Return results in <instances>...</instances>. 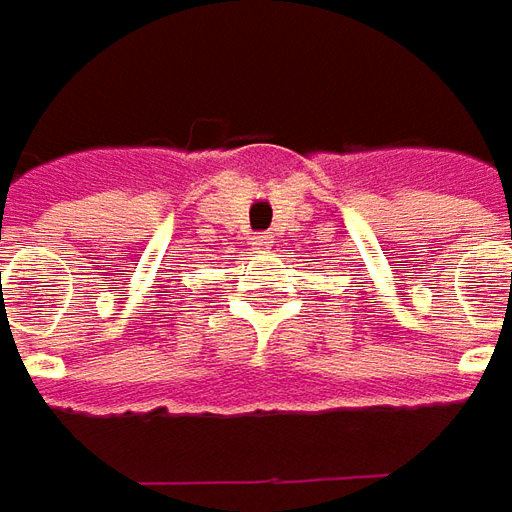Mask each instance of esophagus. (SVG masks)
Here are the masks:
<instances>
[{
    "instance_id": "obj_1",
    "label": "esophagus",
    "mask_w": 512,
    "mask_h": 512,
    "mask_svg": "<svg viewBox=\"0 0 512 512\" xmlns=\"http://www.w3.org/2000/svg\"><path fill=\"white\" fill-rule=\"evenodd\" d=\"M253 245H256V250H267L270 245H273V236H270V234L256 236V239H253Z\"/></svg>"
}]
</instances>
